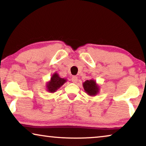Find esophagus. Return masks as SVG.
Returning a JSON list of instances; mask_svg holds the SVG:
<instances>
[{
  "mask_svg": "<svg viewBox=\"0 0 146 146\" xmlns=\"http://www.w3.org/2000/svg\"><path fill=\"white\" fill-rule=\"evenodd\" d=\"M71 81H72L73 83H76L78 81L77 76H72V78H71Z\"/></svg>",
  "mask_w": 146,
  "mask_h": 146,
  "instance_id": "34e87169",
  "label": "esophagus"
}]
</instances>
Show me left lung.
<instances>
[{"label": "left lung", "instance_id": "8db88e82", "mask_svg": "<svg viewBox=\"0 0 146 146\" xmlns=\"http://www.w3.org/2000/svg\"><path fill=\"white\" fill-rule=\"evenodd\" d=\"M83 87L84 88V90L88 95L93 96L96 95L98 92V87L96 84L95 81L93 80H86V82L83 84Z\"/></svg>", "mask_w": 146, "mask_h": 146}]
</instances>
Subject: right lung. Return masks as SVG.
<instances>
[{
	"instance_id": "right-lung-1",
	"label": "right lung",
	"mask_w": 146,
	"mask_h": 146,
	"mask_svg": "<svg viewBox=\"0 0 146 146\" xmlns=\"http://www.w3.org/2000/svg\"><path fill=\"white\" fill-rule=\"evenodd\" d=\"M66 81L64 78L59 77L57 73H55L51 78L50 82H49L47 85L48 91L51 93L55 92L64 84V83L66 82Z\"/></svg>"
}]
</instances>
